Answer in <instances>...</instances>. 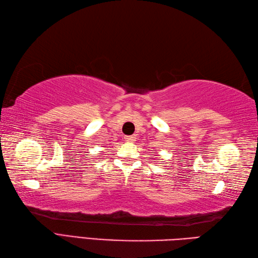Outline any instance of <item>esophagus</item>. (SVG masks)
<instances>
[{
  "instance_id": "esophagus-1",
  "label": "esophagus",
  "mask_w": 258,
  "mask_h": 258,
  "mask_svg": "<svg viewBox=\"0 0 258 258\" xmlns=\"http://www.w3.org/2000/svg\"><path fill=\"white\" fill-rule=\"evenodd\" d=\"M125 141L126 142H133V141H135V136H126L125 138Z\"/></svg>"
}]
</instances>
